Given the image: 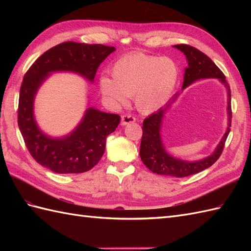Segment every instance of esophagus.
Instances as JSON below:
<instances>
[{"mask_svg":"<svg viewBox=\"0 0 251 251\" xmlns=\"http://www.w3.org/2000/svg\"><path fill=\"white\" fill-rule=\"evenodd\" d=\"M136 122V117L134 115H130V114H125L122 116V121H121V124L123 126H125L127 124H130V123H134Z\"/></svg>","mask_w":251,"mask_h":251,"instance_id":"34e87169","label":"esophagus"}]
</instances>
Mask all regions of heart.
<instances>
[{
    "label": "heart",
    "instance_id": "b5f03b06",
    "mask_svg": "<svg viewBox=\"0 0 251 251\" xmlns=\"http://www.w3.org/2000/svg\"><path fill=\"white\" fill-rule=\"evenodd\" d=\"M113 79L100 78V90L114 104H125L135 97L137 109L152 113L172 97L179 79V67L169 57L134 51L119 58L111 68Z\"/></svg>",
    "mask_w": 251,
    "mask_h": 251
}]
</instances>
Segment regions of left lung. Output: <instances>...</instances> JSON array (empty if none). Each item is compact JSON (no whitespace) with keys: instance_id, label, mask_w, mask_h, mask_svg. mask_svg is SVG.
<instances>
[{"instance_id":"1","label":"left lung","mask_w":251,"mask_h":251,"mask_svg":"<svg viewBox=\"0 0 251 251\" xmlns=\"http://www.w3.org/2000/svg\"><path fill=\"white\" fill-rule=\"evenodd\" d=\"M174 47L183 52L188 60V67L184 69L183 85L182 89L190 86L192 83L199 81L201 78H219L220 82L225 84L227 90V129L225 136L222 137L219 145L216 148L214 153L210 154L200 161L188 162L182 159L176 158L166 152L163 145L161 137L162 121L166 111L169 109L174 101L177 99L179 94H177L172 99V101L161 108L158 111L154 112L153 114L148 116L143 121L142 125V139L140 145V157L143 164L151 170L152 173L164 176H172V177L183 178L188 176L194 175L201 172L212 164H215L218 158L220 157L226 145V140L230 132L231 120H232V109H231V89L230 85L227 84L225 74L218 68L215 62L209 57L205 55L193 46L186 44L175 45Z\"/></svg>"}]
</instances>
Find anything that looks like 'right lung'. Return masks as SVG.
<instances>
[{"label":"right lung","mask_w":251,"mask_h":251,"mask_svg":"<svg viewBox=\"0 0 251 251\" xmlns=\"http://www.w3.org/2000/svg\"><path fill=\"white\" fill-rule=\"evenodd\" d=\"M114 50L113 46L65 42L45 51L25 74L19 94L18 126L31 156L42 166L57 174H81L92 169L102 157L106 137L120 124V115L88 108L71 134L51 138L37 126L33 103L37 89L51 72H74L94 82L100 63Z\"/></svg>","instance_id":"1"}]
</instances>
